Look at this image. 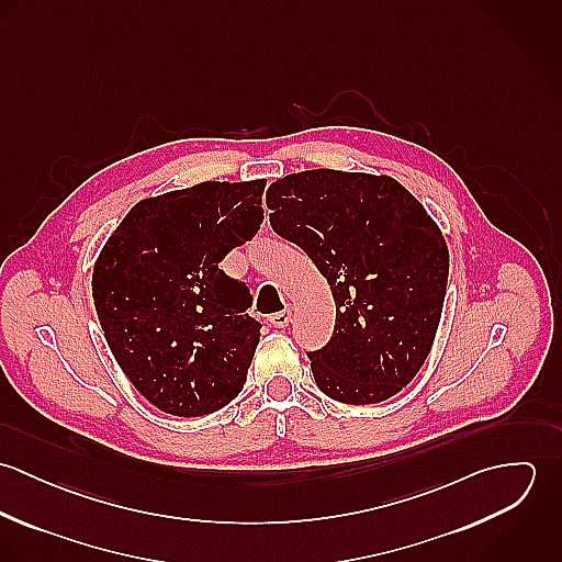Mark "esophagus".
<instances>
[{"instance_id":"1","label":"esophagus","mask_w":562,"mask_h":562,"mask_svg":"<svg viewBox=\"0 0 562 562\" xmlns=\"http://www.w3.org/2000/svg\"><path fill=\"white\" fill-rule=\"evenodd\" d=\"M290 322H292V310H283V312H277L270 316V324L274 328H285Z\"/></svg>"}]
</instances>
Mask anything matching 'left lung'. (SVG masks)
I'll list each match as a JSON object with an SVG mask.
<instances>
[{
  "mask_svg": "<svg viewBox=\"0 0 562 562\" xmlns=\"http://www.w3.org/2000/svg\"><path fill=\"white\" fill-rule=\"evenodd\" d=\"M270 225L330 285V341L310 352L322 392L376 404L424 366L441 321L450 252L439 225L390 175L314 168L277 179Z\"/></svg>",
  "mask_w": 562,
  "mask_h": 562,
  "instance_id": "left-lung-1",
  "label": "left lung"
}]
</instances>
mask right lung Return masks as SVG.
I'll return each mask as SVG.
<instances>
[{"label": "right lung", "mask_w": 562, "mask_h": 562, "mask_svg": "<svg viewBox=\"0 0 562 562\" xmlns=\"http://www.w3.org/2000/svg\"><path fill=\"white\" fill-rule=\"evenodd\" d=\"M266 179L203 181L136 203L99 250L92 301L132 385L164 413L201 417L244 387L261 324L218 263L250 240Z\"/></svg>", "instance_id": "right-lung-1"}]
</instances>
